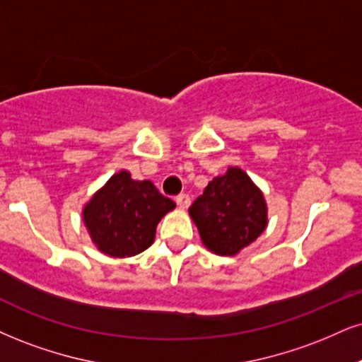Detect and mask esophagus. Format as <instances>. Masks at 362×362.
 <instances>
[{"label": "esophagus", "mask_w": 362, "mask_h": 362, "mask_svg": "<svg viewBox=\"0 0 362 362\" xmlns=\"http://www.w3.org/2000/svg\"><path fill=\"white\" fill-rule=\"evenodd\" d=\"M175 202H177V206L180 207V209H187L190 206V197H189V194H180L178 195V197L175 199Z\"/></svg>", "instance_id": "1"}]
</instances>
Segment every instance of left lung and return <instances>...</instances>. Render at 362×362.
Segmentation results:
<instances>
[{
  "mask_svg": "<svg viewBox=\"0 0 362 362\" xmlns=\"http://www.w3.org/2000/svg\"><path fill=\"white\" fill-rule=\"evenodd\" d=\"M189 214L204 246L221 256L238 255L256 241L268 224L263 192L238 167H229L224 175L209 182Z\"/></svg>",
  "mask_w": 362,
  "mask_h": 362,
  "instance_id": "obj_1",
  "label": "left lung"
}]
</instances>
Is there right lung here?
Returning <instances> with one entry per match:
<instances>
[{"instance_id":"1","label":"right lung","mask_w":362,"mask_h":362,"mask_svg":"<svg viewBox=\"0 0 362 362\" xmlns=\"http://www.w3.org/2000/svg\"><path fill=\"white\" fill-rule=\"evenodd\" d=\"M175 202L163 197L150 180H133L121 170L82 209L90 239L112 258H129L155 241L156 226Z\"/></svg>"}]
</instances>
